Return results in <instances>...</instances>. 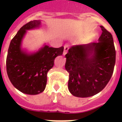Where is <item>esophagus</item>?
I'll return each instance as SVG.
<instances>
[{"label":"esophagus","instance_id":"1","mask_svg":"<svg viewBox=\"0 0 122 122\" xmlns=\"http://www.w3.org/2000/svg\"><path fill=\"white\" fill-rule=\"evenodd\" d=\"M69 50V46L68 45H65L64 46V51H63V56H65L66 53H67V51Z\"/></svg>","mask_w":122,"mask_h":122}]
</instances>
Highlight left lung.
<instances>
[{
	"instance_id": "8db88e82",
	"label": "left lung",
	"mask_w": 122,
	"mask_h": 122,
	"mask_svg": "<svg viewBox=\"0 0 122 122\" xmlns=\"http://www.w3.org/2000/svg\"><path fill=\"white\" fill-rule=\"evenodd\" d=\"M98 42L72 46L65 55L69 92L88 97L102 91L112 77L116 62L112 35L103 26Z\"/></svg>"
}]
</instances>
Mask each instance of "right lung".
Returning a JSON list of instances; mask_svg holds the SVG:
<instances>
[{
    "label": "right lung",
    "mask_w": 122,
    "mask_h": 122,
    "mask_svg": "<svg viewBox=\"0 0 122 122\" xmlns=\"http://www.w3.org/2000/svg\"><path fill=\"white\" fill-rule=\"evenodd\" d=\"M40 20L29 21L18 30L10 44L6 57V71L13 86L23 93L37 95L44 90L47 73L53 66L56 57L61 56L63 46L59 48L45 45L36 53L21 50L22 39L27 30L40 27Z\"/></svg>",
    "instance_id": "obj_1"
}]
</instances>
